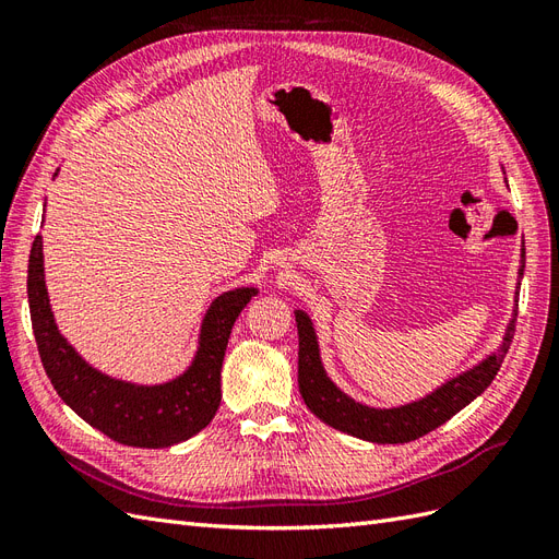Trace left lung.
<instances>
[{"mask_svg": "<svg viewBox=\"0 0 559 559\" xmlns=\"http://www.w3.org/2000/svg\"><path fill=\"white\" fill-rule=\"evenodd\" d=\"M524 270V251H522V265L520 277ZM518 302V292H515ZM515 317L518 308L513 310V319L509 329H506L503 341L497 352L489 354L478 366L464 370L441 384L436 392L427 394L425 399L399 405V408H370L359 401H354L345 392L337 389L331 378L326 376L324 364L319 357V343L312 326V319L296 310V326H298V389L300 396L306 401L308 408L324 421V425L364 438L370 443H411L415 438L433 431L436 427L445 425V421L460 413L462 408L480 396L485 389L492 384L497 378L501 361L513 343L515 333Z\"/></svg>", "mask_w": 559, "mask_h": 559, "instance_id": "obj_1", "label": "left lung"}]
</instances>
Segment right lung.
Returning a JSON list of instances; mask_svg holds the SVG:
<instances>
[{
	"label": "right lung",
	"mask_w": 559,
	"mask_h": 559,
	"mask_svg": "<svg viewBox=\"0 0 559 559\" xmlns=\"http://www.w3.org/2000/svg\"><path fill=\"white\" fill-rule=\"evenodd\" d=\"M41 249L37 235L27 265V300L39 357L58 396L91 427L132 448H170L205 429L222 403V366L233 324L259 292L240 286L216 296L202 319L191 366L170 382L134 384L93 368L58 331Z\"/></svg>",
	"instance_id": "1"
}]
</instances>
